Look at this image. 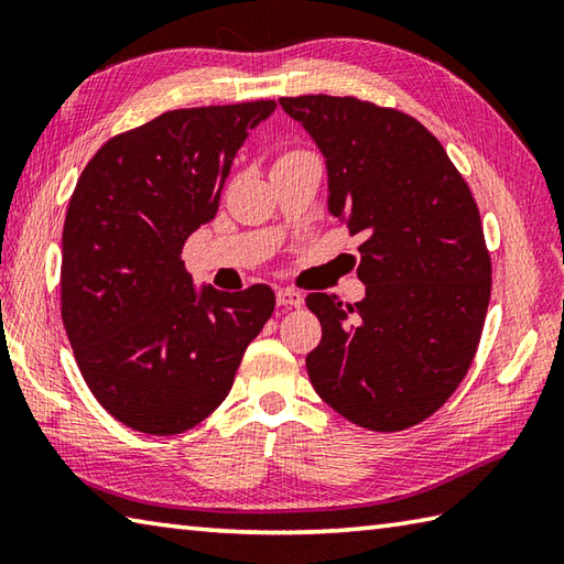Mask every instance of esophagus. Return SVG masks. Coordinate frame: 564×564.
<instances>
[{
    "label": "esophagus",
    "mask_w": 564,
    "mask_h": 564,
    "mask_svg": "<svg viewBox=\"0 0 564 564\" xmlns=\"http://www.w3.org/2000/svg\"><path fill=\"white\" fill-rule=\"evenodd\" d=\"M275 303L283 307H301L303 305V293L295 289H279L275 291Z\"/></svg>",
    "instance_id": "obj_1"
}]
</instances>
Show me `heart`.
Returning a JSON list of instances; mask_svg holds the SVG:
<instances>
[{"label": "heart", "mask_w": 564, "mask_h": 564, "mask_svg": "<svg viewBox=\"0 0 564 564\" xmlns=\"http://www.w3.org/2000/svg\"><path fill=\"white\" fill-rule=\"evenodd\" d=\"M289 158H297V154H289ZM289 158H283V160H289Z\"/></svg>", "instance_id": "1"}]
</instances>
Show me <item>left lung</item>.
Returning <instances> with one entry per match:
<instances>
[{
	"instance_id": "obj_1",
	"label": "left lung",
	"mask_w": 564,
	"mask_h": 564,
	"mask_svg": "<svg viewBox=\"0 0 564 564\" xmlns=\"http://www.w3.org/2000/svg\"><path fill=\"white\" fill-rule=\"evenodd\" d=\"M327 166V210L364 235L361 303L310 293L317 394L349 422L400 431L460 386L485 325L492 263L470 188L412 116L354 97L281 99Z\"/></svg>"
}]
</instances>
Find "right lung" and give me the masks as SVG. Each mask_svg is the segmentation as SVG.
I'll return each instance as SVG.
<instances>
[{"mask_svg": "<svg viewBox=\"0 0 564 564\" xmlns=\"http://www.w3.org/2000/svg\"><path fill=\"white\" fill-rule=\"evenodd\" d=\"M275 101L166 111L84 166L63 230V322L94 398L118 422L174 436L230 392L273 313L269 285H196L182 247L215 218L237 150Z\"/></svg>", "mask_w": 564, "mask_h": 564, "instance_id": "add662e5", "label": "right lung"}]
</instances>
